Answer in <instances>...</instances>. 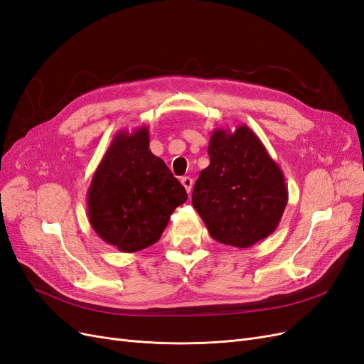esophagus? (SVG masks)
Masks as SVG:
<instances>
[{"mask_svg":"<svg viewBox=\"0 0 364 364\" xmlns=\"http://www.w3.org/2000/svg\"><path fill=\"white\" fill-rule=\"evenodd\" d=\"M181 182H182V185L185 186L186 193H191V188H193V179L190 178V176H183V178L181 179Z\"/></svg>","mask_w":364,"mask_h":364,"instance_id":"1","label":"esophagus"}]
</instances>
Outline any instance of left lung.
Masks as SVG:
<instances>
[{
    "label": "left lung",
    "instance_id": "left-lung-1",
    "mask_svg": "<svg viewBox=\"0 0 364 364\" xmlns=\"http://www.w3.org/2000/svg\"><path fill=\"white\" fill-rule=\"evenodd\" d=\"M209 165L193 190V206L211 237L246 249L273 234L289 202L282 170L255 132L240 124L215 129L209 138Z\"/></svg>",
    "mask_w": 364,
    "mask_h": 364
}]
</instances>
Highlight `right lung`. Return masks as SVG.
Wrapping results in <instances>:
<instances>
[{"mask_svg": "<svg viewBox=\"0 0 364 364\" xmlns=\"http://www.w3.org/2000/svg\"><path fill=\"white\" fill-rule=\"evenodd\" d=\"M149 129L119 130L92 176L87 217L107 245L132 253L155 245L188 196L149 149Z\"/></svg>", "mask_w": 364, "mask_h": 364, "instance_id": "right-lung-1", "label": "right lung"}]
</instances>
